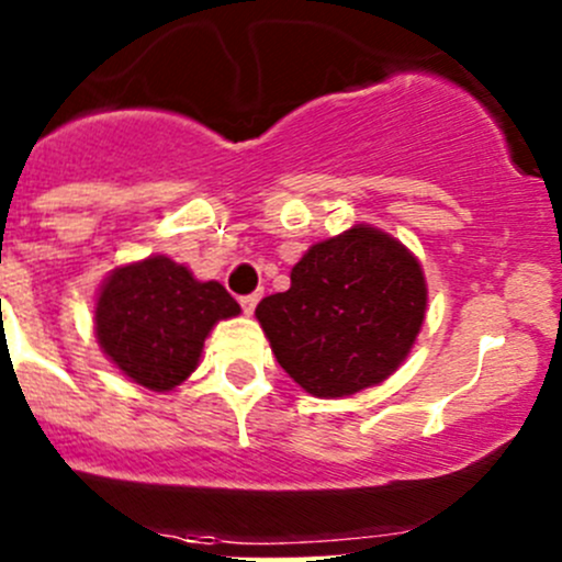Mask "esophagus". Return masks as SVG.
<instances>
[{"label":"esophagus","instance_id":"34e87169","mask_svg":"<svg viewBox=\"0 0 562 562\" xmlns=\"http://www.w3.org/2000/svg\"><path fill=\"white\" fill-rule=\"evenodd\" d=\"M258 293H249V296H241L239 299V304H241V310H245L247 315H252L255 313V304H258Z\"/></svg>","mask_w":562,"mask_h":562}]
</instances>
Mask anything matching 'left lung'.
Returning a JSON list of instances; mask_svg holds the SVG:
<instances>
[{
  "label": "left lung",
  "mask_w": 562,
  "mask_h": 562,
  "mask_svg": "<svg viewBox=\"0 0 562 562\" xmlns=\"http://www.w3.org/2000/svg\"><path fill=\"white\" fill-rule=\"evenodd\" d=\"M427 313L416 255L394 236L353 225L293 266L291 288L255 310L282 370L313 396H350L405 361Z\"/></svg>",
  "instance_id": "left-lung-1"
}]
</instances>
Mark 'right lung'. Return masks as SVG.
Segmentation results:
<instances>
[{
    "label": "right lung",
    "mask_w": 562,
    "mask_h": 562,
    "mask_svg": "<svg viewBox=\"0 0 562 562\" xmlns=\"http://www.w3.org/2000/svg\"><path fill=\"white\" fill-rule=\"evenodd\" d=\"M241 307L220 282H201L166 255L119 266L94 307V337L124 375L149 391H171L195 372L214 323Z\"/></svg>",
    "instance_id": "right-lung-1"
}]
</instances>
